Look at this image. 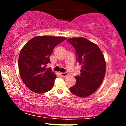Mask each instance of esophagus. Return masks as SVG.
I'll use <instances>...</instances> for the list:
<instances>
[{"label": "esophagus", "mask_w": 126, "mask_h": 126, "mask_svg": "<svg viewBox=\"0 0 126 126\" xmlns=\"http://www.w3.org/2000/svg\"><path fill=\"white\" fill-rule=\"evenodd\" d=\"M60 76L63 77H66L67 76H68V74L67 73V72H60Z\"/></svg>", "instance_id": "obj_1"}]
</instances>
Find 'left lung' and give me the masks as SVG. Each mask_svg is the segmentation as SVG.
Returning <instances> with one entry per match:
<instances>
[{
	"mask_svg": "<svg viewBox=\"0 0 126 126\" xmlns=\"http://www.w3.org/2000/svg\"><path fill=\"white\" fill-rule=\"evenodd\" d=\"M67 41L74 47L77 62L82 66L80 74L70 91L79 97H87L97 90L104 80L106 64L102 52L94 43L85 38H73Z\"/></svg>",
	"mask_w": 126,
	"mask_h": 126,
	"instance_id": "left-lung-1",
	"label": "left lung"
}]
</instances>
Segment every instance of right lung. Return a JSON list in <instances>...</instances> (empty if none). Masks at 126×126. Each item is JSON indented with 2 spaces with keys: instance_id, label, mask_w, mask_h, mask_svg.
I'll return each instance as SVG.
<instances>
[{
  "instance_id": "right-lung-1",
  "label": "right lung",
  "mask_w": 126,
  "mask_h": 126,
  "mask_svg": "<svg viewBox=\"0 0 126 126\" xmlns=\"http://www.w3.org/2000/svg\"><path fill=\"white\" fill-rule=\"evenodd\" d=\"M66 39L65 37L38 36L23 47L18 60L19 74L24 84L36 93H44L52 89L56 76L50 68L49 57L53 49Z\"/></svg>"
}]
</instances>
